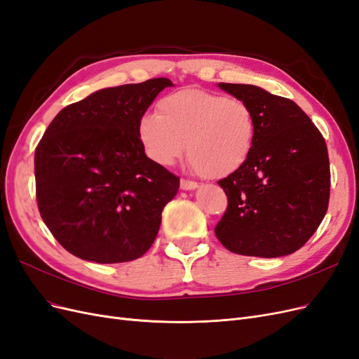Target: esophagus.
<instances>
[{
	"instance_id": "34e87169",
	"label": "esophagus",
	"mask_w": 359,
	"mask_h": 359,
	"mask_svg": "<svg viewBox=\"0 0 359 359\" xmlns=\"http://www.w3.org/2000/svg\"><path fill=\"white\" fill-rule=\"evenodd\" d=\"M180 186H181L182 190H194V189L199 187L196 181H190V180H186V178H182L180 181Z\"/></svg>"
}]
</instances>
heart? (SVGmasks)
I'll return each mask as SVG.
<instances>
[{
  "label": "heart",
  "mask_w": 359,
  "mask_h": 359,
  "mask_svg": "<svg viewBox=\"0 0 359 359\" xmlns=\"http://www.w3.org/2000/svg\"><path fill=\"white\" fill-rule=\"evenodd\" d=\"M255 135V114L244 100L196 88L165 95L157 114H145L137 123V137L151 160L170 166L189 147L193 168L210 180L240 170Z\"/></svg>",
  "instance_id": "b5f03b06"
}]
</instances>
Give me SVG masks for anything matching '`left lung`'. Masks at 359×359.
Wrapping results in <instances>:
<instances>
[{
  "label": "left lung",
  "instance_id": "obj_1",
  "mask_svg": "<svg viewBox=\"0 0 359 359\" xmlns=\"http://www.w3.org/2000/svg\"><path fill=\"white\" fill-rule=\"evenodd\" d=\"M255 114L256 135L245 165L219 181L227 208L215 236L229 252L278 257L297 252L328 210L327 144L301 107L259 86L219 83Z\"/></svg>",
  "mask_w": 359,
  "mask_h": 359
}]
</instances>
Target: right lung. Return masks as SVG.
<instances>
[{"mask_svg": "<svg viewBox=\"0 0 359 359\" xmlns=\"http://www.w3.org/2000/svg\"><path fill=\"white\" fill-rule=\"evenodd\" d=\"M166 86L156 78L95 91L60 111L39 142V211L76 257L128 262L153 245L180 178L147 157L137 123Z\"/></svg>", "mask_w": 359, "mask_h": 359, "instance_id": "obj_1", "label": "right lung"}]
</instances>
